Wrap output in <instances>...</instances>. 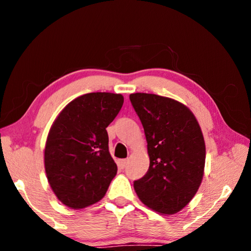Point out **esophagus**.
<instances>
[{
    "label": "esophagus",
    "mask_w": 251,
    "mask_h": 251,
    "mask_svg": "<svg viewBox=\"0 0 251 251\" xmlns=\"http://www.w3.org/2000/svg\"><path fill=\"white\" fill-rule=\"evenodd\" d=\"M126 164H127V159H120V160H118V167L122 168V169L126 166Z\"/></svg>",
    "instance_id": "1"
}]
</instances>
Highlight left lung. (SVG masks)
<instances>
[{"label":"left lung","mask_w":251,"mask_h":251,"mask_svg":"<svg viewBox=\"0 0 251 251\" xmlns=\"http://www.w3.org/2000/svg\"><path fill=\"white\" fill-rule=\"evenodd\" d=\"M145 131L150 168L134 181L141 201L161 215L180 211L196 195L203 177L206 146L196 117L169 97L129 95Z\"/></svg>","instance_id":"left-lung-1"}]
</instances>
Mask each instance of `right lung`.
<instances>
[{
  "mask_svg": "<svg viewBox=\"0 0 251 251\" xmlns=\"http://www.w3.org/2000/svg\"><path fill=\"white\" fill-rule=\"evenodd\" d=\"M124 97L88 93L67 104L54 121L44 150L45 173L58 201L73 209L100 201L116 176L106 127Z\"/></svg>",
  "mask_w": 251,
  "mask_h": 251,
  "instance_id": "right-lung-1",
  "label": "right lung"
}]
</instances>
